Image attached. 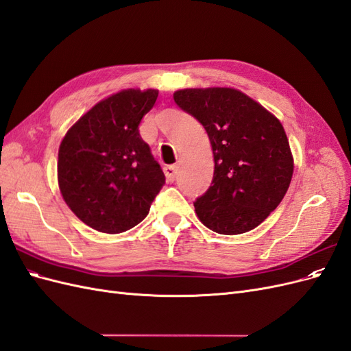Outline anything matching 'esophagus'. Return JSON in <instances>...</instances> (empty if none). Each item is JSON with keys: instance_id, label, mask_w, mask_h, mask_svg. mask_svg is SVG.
<instances>
[{"instance_id": "esophagus-1", "label": "esophagus", "mask_w": 351, "mask_h": 351, "mask_svg": "<svg viewBox=\"0 0 351 351\" xmlns=\"http://www.w3.org/2000/svg\"><path fill=\"white\" fill-rule=\"evenodd\" d=\"M164 173H165V177L168 182H174L177 177V173H178V168L176 165H167L164 168Z\"/></svg>"}]
</instances>
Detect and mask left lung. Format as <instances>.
Wrapping results in <instances>:
<instances>
[{"mask_svg": "<svg viewBox=\"0 0 351 351\" xmlns=\"http://www.w3.org/2000/svg\"><path fill=\"white\" fill-rule=\"evenodd\" d=\"M174 101L205 127L214 178L195 202L202 224L234 236L256 228L289 190L294 161L277 117L232 88L182 89Z\"/></svg>", "mask_w": 351, "mask_h": 351, "instance_id": "8db88e82", "label": "left lung"}]
</instances>
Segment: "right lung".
I'll list each match as a JSON object with an SVG mask.
<instances>
[{"instance_id": "add662e5", "label": "right lung", "mask_w": 351, "mask_h": 351, "mask_svg": "<svg viewBox=\"0 0 351 351\" xmlns=\"http://www.w3.org/2000/svg\"><path fill=\"white\" fill-rule=\"evenodd\" d=\"M156 89H124L74 123L58 149L62 199L90 228L119 234L139 224L165 184L161 167L139 134Z\"/></svg>"}]
</instances>
